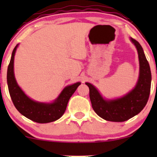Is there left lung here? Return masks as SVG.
<instances>
[{"label": "left lung", "instance_id": "left-lung-1", "mask_svg": "<svg viewBox=\"0 0 157 157\" xmlns=\"http://www.w3.org/2000/svg\"><path fill=\"white\" fill-rule=\"evenodd\" d=\"M136 46L140 62V75L136 86L123 97L115 100H105L92 84L86 82L89 88V97L94 111L108 121L124 122L138 114L148 100L151 91V72L141 45L131 38Z\"/></svg>", "mask_w": 157, "mask_h": 157}]
</instances>
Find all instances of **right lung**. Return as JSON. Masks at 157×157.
Returning a JSON list of instances; mask_svg holds the SVG:
<instances>
[{"label": "right lung", "mask_w": 157, "mask_h": 157, "mask_svg": "<svg viewBox=\"0 0 157 157\" xmlns=\"http://www.w3.org/2000/svg\"><path fill=\"white\" fill-rule=\"evenodd\" d=\"M18 44L12 52L7 69V84L14 105L21 114L38 123H48L58 120L63 116L70 97L72 96L80 82L66 86L58 97L52 103L35 101L25 94L16 82L14 74V57Z\"/></svg>", "instance_id": "right-lung-1"}]
</instances>
